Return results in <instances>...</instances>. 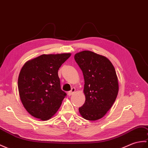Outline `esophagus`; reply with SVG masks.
<instances>
[{"label":"esophagus","mask_w":148,"mask_h":148,"mask_svg":"<svg viewBox=\"0 0 148 148\" xmlns=\"http://www.w3.org/2000/svg\"><path fill=\"white\" fill-rule=\"evenodd\" d=\"M75 88H73L71 89V91H69L68 92V95L69 96H71V95H73L74 92H75Z\"/></svg>","instance_id":"esophagus-1"}]
</instances>
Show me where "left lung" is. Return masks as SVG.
<instances>
[{"label":"left lung","mask_w":148,"mask_h":148,"mask_svg":"<svg viewBox=\"0 0 148 148\" xmlns=\"http://www.w3.org/2000/svg\"><path fill=\"white\" fill-rule=\"evenodd\" d=\"M74 59L84 79L86 100L79 112L86 120L97 121L110 109L117 97L119 83L115 69L107 58L91 51L76 53Z\"/></svg>","instance_id":"left-lung-1"}]
</instances>
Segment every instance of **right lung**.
<instances>
[{
    "instance_id": "obj_1",
    "label": "right lung",
    "mask_w": 148,
    "mask_h": 148,
    "mask_svg": "<svg viewBox=\"0 0 148 148\" xmlns=\"http://www.w3.org/2000/svg\"><path fill=\"white\" fill-rule=\"evenodd\" d=\"M71 53L42 55L24 65L18 77V90L30 115L47 121L56 113L67 94L61 90L58 71Z\"/></svg>"
}]
</instances>
